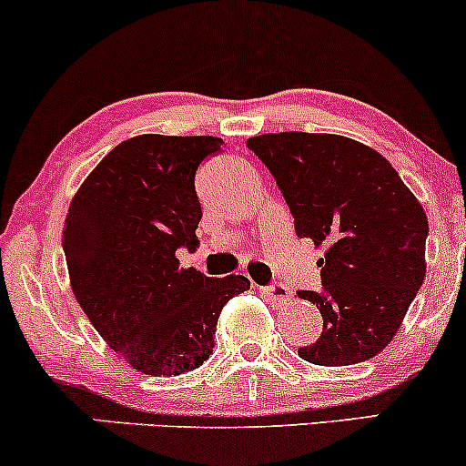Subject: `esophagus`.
Returning <instances> with one entry per match:
<instances>
[{
	"mask_svg": "<svg viewBox=\"0 0 466 466\" xmlns=\"http://www.w3.org/2000/svg\"><path fill=\"white\" fill-rule=\"evenodd\" d=\"M263 296L269 298L271 302L276 304H287L291 300V289L285 287V285H269V287H263Z\"/></svg>",
	"mask_w": 466,
	"mask_h": 466,
	"instance_id": "1",
	"label": "esophagus"
}]
</instances>
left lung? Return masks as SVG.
I'll return each instance as SVG.
<instances>
[{"instance_id":"left-lung-1","label":"left lung","mask_w":466,"mask_h":466,"mask_svg":"<svg viewBox=\"0 0 466 466\" xmlns=\"http://www.w3.org/2000/svg\"><path fill=\"white\" fill-rule=\"evenodd\" d=\"M282 190L296 234L326 248L324 291H298L324 318L298 355L315 366L372 360L397 335L425 280L430 223L392 164L335 133H263L248 140Z\"/></svg>"}]
</instances>
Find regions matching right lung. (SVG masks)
Listing matches in <instances>:
<instances>
[{
	"mask_svg": "<svg viewBox=\"0 0 466 466\" xmlns=\"http://www.w3.org/2000/svg\"><path fill=\"white\" fill-rule=\"evenodd\" d=\"M221 144L212 136L129 137L69 203L63 249L74 296L109 349L142 374L199 368L215 349L221 309L249 289L245 276H203L175 256L199 245L195 175Z\"/></svg>",
	"mask_w": 466,
	"mask_h": 466,
	"instance_id": "right-lung-1",
	"label": "right lung"
}]
</instances>
